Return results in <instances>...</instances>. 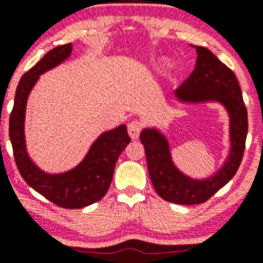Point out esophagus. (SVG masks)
Wrapping results in <instances>:
<instances>
[{"label": "esophagus", "instance_id": "34e87169", "mask_svg": "<svg viewBox=\"0 0 263 263\" xmlns=\"http://www.w3.org/2000/svg\"><path fill=\"white\" fill-rule=\"evenodd\" d=\"M143 124L139 120H133L128 124V133L130 135L132 139H138L139 138L140 132H142Z\"/></svg>", "mask_w": 263, "mask_h": 263}]
</instances>
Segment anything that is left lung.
I'll use <instances>...</instances> for the list:
<instances>
[{"mask_svg": "<svg viewBox=\"0 0 263 263\" xmlns=\"http://www.w3.org/2000/svg\"><path fill=\"white\" fill-rule=\"evenodd\" d=\"M196 49L197 61L187 80L173 91L180 104H218L228 115L227 157L216 172L204 178L184 173L174 163L168 137L157 126L144 128L140 142L145 149L148 172L158 196L176 204H200L210 199L234 177L242 162L248 123L242 91L236 75L210 50Z\"/></svg>", "mask_w": 263, "mask_h": 263, "instance_id": "8db88e82", "label": "left lung"}]
</instances>
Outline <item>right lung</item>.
Instances as JSON below:
<instances>
[{
    "label": "right lung",
    "instance_id": "1",
    "mask_svg": "<svg viewBox=\"0 0 263 263\" xmlns=\"http://www.w3.org/2000/svg\"><path fill=\"white\" fill-rule=\"evenodd\" d=\"M71 51V44L55 47L22 76L10 117V140L16 164L25 182L59 207L75 210L92 204L105 196L118 158L130 143V138L125 124L103 132L78 165L60 173L44 171L33 162L27 152L25 135L27 100L40 76L66 61Z\"/></svg>",
    "mask_w": 263,
    "mask_h": 263
}]
</instances>
